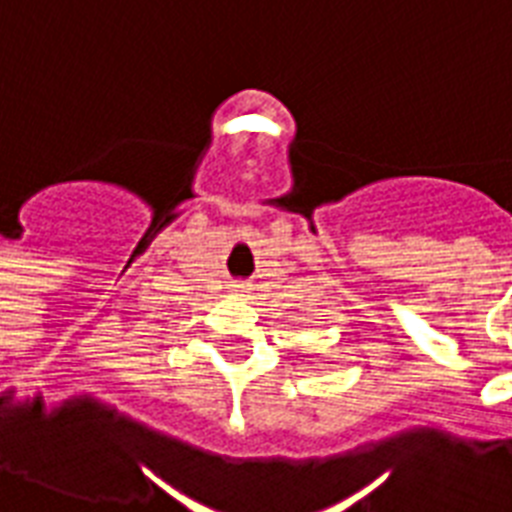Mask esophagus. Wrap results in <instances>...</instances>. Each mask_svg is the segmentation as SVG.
Returning <instances> with one entry per match:
<instances>
[{
	"mask_svg": "<svg viewBox=\"0 0 512 512\" xmlns=\"http://www.w3.org/2000/svg\"><path fill=\"white\" fill-rule=\"evenodd\" d=\"M228 289H231V295H247L249 284H244V281H231Z\"/></svg>",
	"mask_w": 512,
	"mask_h": 512,
	"instance_id": "obj_1",
	"label": "esophagus"
}]
</instances>
